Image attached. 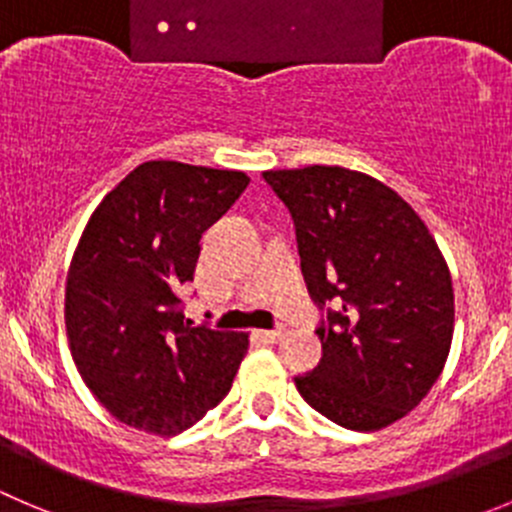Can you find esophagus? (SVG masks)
<instances>
[{
	"label": "esophagus",
	"instance_id": "esophagus-1",
	"mask_svg": "<svg viewBox=\"0 0 512 512\" xmlns=\"http://www.w3.org/2000/svg\"><path fill=\"white\" fill-rule=\"evenodd\" d=\"M284 334H286V326H276V329L259 332V337L266 339V342H279V339H284Z\"/></svg>",
	"mask_w": 512,
	"mask_h": 512
}]
</instances>
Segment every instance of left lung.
Returning a JSON list of instances; mask_svg holds the SVG:
<instances>
[{
  "label": "left lung",
  "mask_w": 512,
  "mask_h": 512,
  "mask_svg": "<svg viewBox=\"0 0 512 512\" xmlns=\"http://www.w3.org/2000/svg\"><path fill=\"white\" fill-rule=\"evenodd\" d=\"M264 180L289 208L321 309L324 354L294 377L296 389L347 430L392 425L420 405L450 354L455 296L435 238L410 203L357 170L309 165Z\"/></svg>",
  "instance_id": "left-lung-1"
}]
</instances>
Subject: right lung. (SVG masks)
I'll use <instances>...</instances> for the list:
<instances>
[{"label":"right lung","instance_id":"right-lung-1","mask_svg":"<svg viewBox=\"0 0 512 512\" xmlns=\"http://www.w3.org/2000/svg\"><path fill=\"white\" fill-rule=\"evenodd\" d=\"M248 180L241 170L150 160L92 213L67 274L65 324L77 372L115 420L178 435L231 389L248 334L193 324L183 289L201 236Z\"/></svg>","mask_w":512,"mask_h":512}]
</instances>
